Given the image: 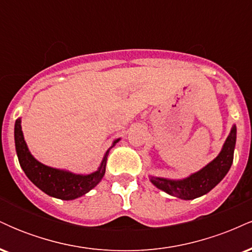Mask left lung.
<instances>
[{"instance_id":"left-lung-1","label":"left lung","mask_w":252,"mask_h":252,"mask_svg":"<svg viewBox=\"0 0 252 252\" xmlns=\"http://www.w3.org/2000/svg\"><path fill=\"white\" fill-rule=\"evenodd\" d=\"M237 138V128L233 124L230 134L225 140L222 148L216 158L210 163L202 167L198 172L184 179H167L160 176H150V182L163 190L167 194L182 199V200H193L199 196L205 195L213 189L220 182L231 168L233 162Z\"/></svg>"}]
</instances>
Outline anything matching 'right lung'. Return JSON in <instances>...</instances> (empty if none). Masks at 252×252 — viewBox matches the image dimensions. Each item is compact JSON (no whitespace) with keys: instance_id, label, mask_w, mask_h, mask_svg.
Instances as JSON below:
<instances>
[{"instance_id":"1","label":"right lung","mask_w":252,"mask_h":252,"mask_svg":"<svg viewBox=\"0 0 252 252\" xmlns=\"http://www.w3.org/2000/svg\"><path fill=\"white\" fill-rule=\"evenodd\" d=\"M14 138H15V149L20 166L24 169L27 178L46 194L62 199V200H73V199L85 195L99 184L105 174L106 160H108L110 149L121 140V138H117L112 142V146L105 152L102 162L96 172H92L90 174H76L70 170L46 166L39 162L31 154L25 141L24 132H22L21 118H17L15 121Z\"/></svg>"}]
</instances>
